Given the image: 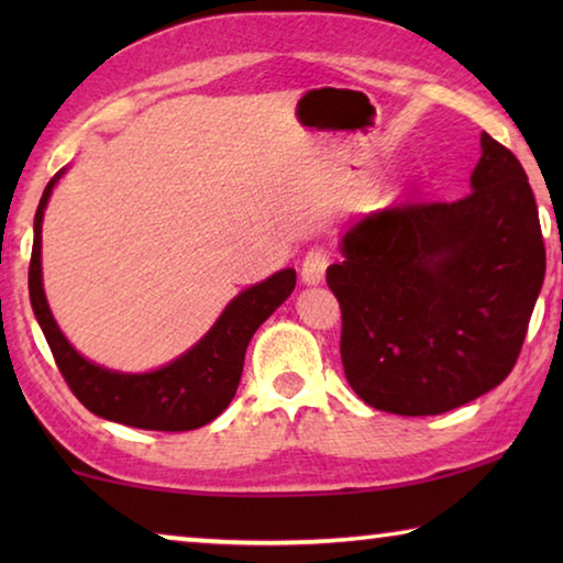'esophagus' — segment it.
<instances>
[{"label":"esophagus","instance_id":"1","mask_svg":"<svg viewBox=\"0 0 563 563\" xmlns=\"http://www.w3.org/2000/svg\"><path fill=\"white\" fill-rule=\"evenodd\" d=\"M330 263V253L325 247H310L302 258V280L308 285H316L325 278V268Z\"/></svg>","mask_w":563,"mask_h":563}]
</instances>
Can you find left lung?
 Returning <instances> with one entry per match:
<instances>
[{
  "label": "left lung",
  "mask_w": 563,
  "mask_h": 563,
  "mask_svg": "<svg viewBox=\"0 0 563 563\" xmlns=\"http://www.w3.org/2000/svg\"><path fill=\"white\" fill-rule=\"evenodd\" d=\"M472 188L369 213L342 238L328 285L345 377L369 407L442 415L517 365L547 273L537 201L519 158L487 131Z\"/></svg>",
  "instance_id": "8db88e82"
}]
</instances>
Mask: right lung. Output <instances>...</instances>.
<instances>
[{
  "label": "right lung",
  "instance_id": "add662e5",
  "mask_svg": "<svg viewBox=\"0 0 563 563\" xmlns=\"http://www.w3.org/2000/svg\"><path fill=\"white\" fill-rule=\"evenodd\" d=\"M56 178L44 188L34 218L30 298L64 383L89 412L111 422L158 432H188L208 424L231 405L243 375L247 342L292 292L295 271L275 273L273 278L238 295L211 332L170 365L146 375L111 373L84 360L66 342L46 305L42 288V218Z\"/></svg>",
  "mask_w": 563,
  "mask_h": 563
}]
</instances>
